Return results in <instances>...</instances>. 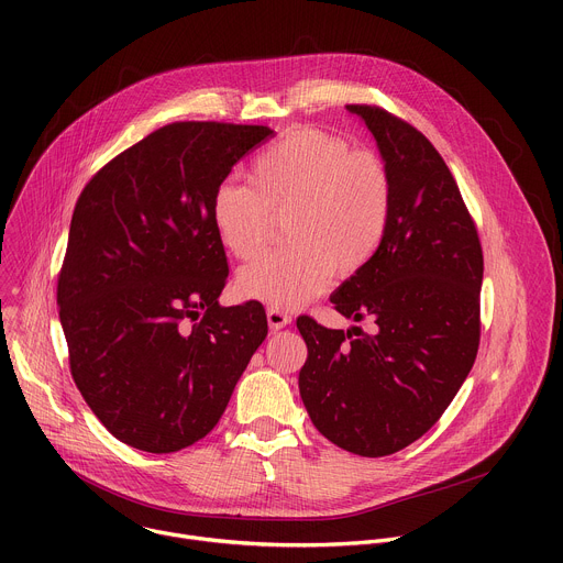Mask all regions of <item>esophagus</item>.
<instances>
[{"label":"esophagus","mask_w":563,"mask_h":563,"mask_svg":"<svg viewBox=\"0 0 563 563\" xmlns=\"http://www.w3.org/2000/svg\"><path fill=\"white\" fill-rule=\"evenodd\" d=\"M289 320H291V316L285 309H280V307H269L267 309V323H269V328L274 332L283 330L285 325H289Z\"/></svg>","instance_id":"1"}]
</instances>
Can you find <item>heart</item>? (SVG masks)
<instances>
[{
    "label": "heart",
    "mask_w": 563,
    "mask_h": 563,
    "mask_svg": "<svg viewBox=\"0 0 563 563\" xmlns=\"http://www.w3.org/2000/svg\"><path fill=\"white\" fill-rule=\"evenodd\" d=\"M391 189L380 159L325 131L291 129L250 169V183L222 180L211 196V222L220 243L238 258L256 256L285 218L289 245L240 269L245 296L276 305H302L323 291L334 269L361 272L383 243Z\"/></svg>",
    "instance_id": "heart-1"
}]
</instances>
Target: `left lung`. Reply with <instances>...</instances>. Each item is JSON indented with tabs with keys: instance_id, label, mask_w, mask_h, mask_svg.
Returning a JSON list of instances; mask_svg holds the SVG:
<instances>
[{
	"instance_id": "left-lung-1",
	"label": "left lung",
	"mask_w": 563,
	"mask_h": 563,
	"mask_svg": "<svg viewBox=\"0 0 563 563\" xmlns=\"http://www.w3.org/2000/svg\"><path fill=\"white\" fill-rule=\"evenodd\" d=\"M376 140L391 205L383 243L332 302L374 330H328L300 316V398L316 430L361 456L421 439L470 374L481 336L484 252L461 191L432 142L369 104H347Z\"/></svg>"
}]
</instances>
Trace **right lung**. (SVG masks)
Wrapping results in <instances>:
<instances>
[{
  "instance_id": "add662e5",
  "label": "right lung",
  "mask_w": 563,
  "mask_h": 563,
  "mask_svg": "<svg viewBox=\"0 0 563 563\" xmlns=\"http://www.w3.org/2000/svg\"><path fill=\"white\" fill-rule=\"evenodd\" d=\"M272 135L174 122L115 155L77 198L59 323L77 389L131 448L167 454L207 437L267 336L258 300L218 302L229 267L211 196Z\"/></svg>"
}]
</instances>
